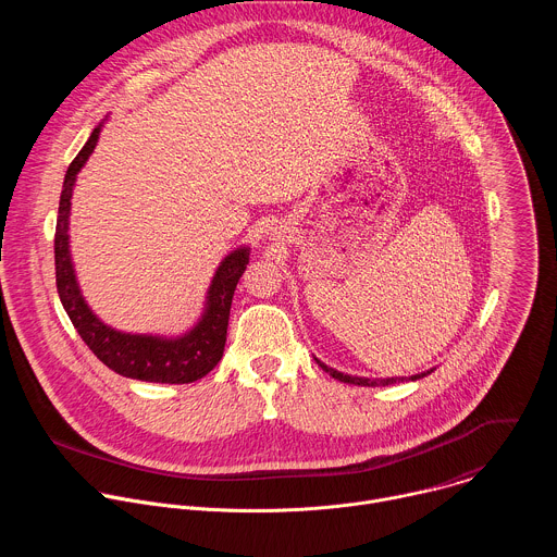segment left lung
Masks as SVG:
<instances>
[{"label": "left lung", "mask_w": 557, "mask_h": 557, "mask_svg": "<svg viewBox=\"0 0 557 557\" xmlns=\"http://www.w3.org/2000/svg\"><path fill=\"white\" fill-rule=\"evenodd\" d=\"M314 361L320 363V368L324 370V372H329L333 379H337V381H342V383H350V385H366V387H376V385H392V383H404V381H417V379H423V376H428L430 372H434L436 368H430V370H425V372H419V374H412V376H387V379H368V376H352V374H344V372H339V370H335V368H331V366H326L324 361H320L314 357Z\"/></svg>", "instance_id": "obj_1"}]
</instances>
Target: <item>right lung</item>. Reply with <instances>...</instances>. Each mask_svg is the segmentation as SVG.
Wrapping results in <instances>:
<instances>
[{
  "mask_svg": "<svg viewBox=\"0 0 557 557\" xmlns=\"http://www.w3.org/2000/svg\"><path fill=\"white\" fill-rule=\"evenodd\" d=\"M108 116L92 129L84 149L70 163L57 215L54 231V275L59 299L74 324L76 333L88 348L110 370L121 376L149 381V383H191L209 374L224 352L228 310L237 282H240L251 247L243 245L228 251L218 264L211 284L205 295V308L196 324L181 335H151V333H125L106 324L86 301L78 286L72 251H70V209L78 172L84 170L92 156Z\"/></svg>",
  "mask_w": 557,
  "mask_h": 557,
  "instance_id": "1",
  "label": "right lung"
}]
</instances>
